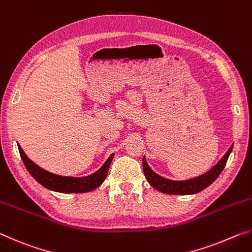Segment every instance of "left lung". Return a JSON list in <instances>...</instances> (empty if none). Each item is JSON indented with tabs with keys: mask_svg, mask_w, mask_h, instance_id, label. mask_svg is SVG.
Returning <instances> with one entry per match:
<instances>
[{
	"mask_svg": "<svg viewBox=\"0 0 252 252\" xmlns=\"http://www.w3.org/2000/svg\"><path fill=\"white\" fill-rule=\"evenodd\" d=\"M232 146L230 147L227 153L223 156L222 159H221L218 163H217L215 167H213L210 171L207 173L202 174L198 178L191 179V180L187 181H173L169 180V179L162 178L159 174L153 172L152 170L149 167L146 159L143 158V172L144 176H146L148 182L150 185L156 188L157 190L161 191L163 193H169V194H192L197 193L206 189L208 186H210L211 183L216 180L217 178L219 177V174L222 172L223 168L225 167V163H227V160L231 153Z\"/></svg>",
	"mask_w": 252,
	"mask_h": 252,
	"instance_id": "left-lung-1",
	"label": "left lung"
}]
</instances>
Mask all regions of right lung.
Instances as JSON below:
<instances>
[{
	"label": "right lung",
	"mask_w": 252,
	"mask_h": 252,
	"mask_svg": "<svg viewBox=\"0 0 252 252\" xmlns=\"http://www.w3.org/2000/svg\"><path fill=\"white\" fill-rule=\"evenodd\" d=\"M20 156L24 162L25 168L28 169L29 173L35 179V180L45 187L46 189L57 191V192L63 193H82L89 192L95 188L99 187L102 182L105 180L106 174L109 171V167L111 161L113 159L114 155H111L105 163L102 165V168L91 176L84 178H72V177H62L58 174H53L51 172L45 171L44 169L40 168L39 165L34 163L25 155L22 148L19 146Z\"/></svg>",
	"instance_id": "add662e5"
}]
</instances>
